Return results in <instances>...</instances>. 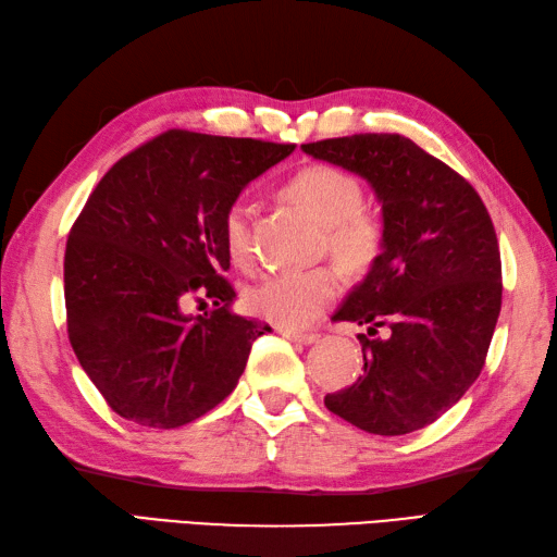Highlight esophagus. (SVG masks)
<instances>
[{
	"instance_id": "esophagus-1",
	"label": "esophagus",
	"mask_w": 557,
	"mask_h": 557,
	"mask_svg": "<svg viewBox=\"0 0 557 557\" xmlns=\"http://www.w3.org/2000/svg\"><path fill=\"white\" fill-rule=\"evenodd\" d=\"M278 333L283 337H288V341L300 343V345H311L319 341V333H300V331H288V329H278Z\"/></svg>"
}]
</instances>
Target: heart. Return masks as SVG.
Instances as JSON below:
<instances>
[{
  "label": "heart",
  "mask_w": 557,
  "mask_h": 557,
  "mask_svg": "<svg viewBox=\"0 0 557 557\" xmlns=\"http://www.w3.org/2000/svg\"><path fill=\"white\" fill-rule=\"evenodd\" d=\"M281 194L325 228L333 257L347 271H363L377 260L385 228L381 216L361 206L363 191L355 176L331 165H309L297 170ZM222 240L228 260L238 269L252 267L250 214L240 202L224 210ZM337 290L341 281L331 267L290 269L255 283L246 302L257 317L281 329H305L335 300Z\"/></svg>",
  "instance_id": "heart-1"
}]
</instances>
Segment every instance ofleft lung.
<instances>
[{
    "instance_id": "left-lung-1",
    "label": "left lung",
    "mask_w": 557,
    "mask_h": 557,
    "mask_svg": "<svg viewBox=\"0 0 557 557\" xmlns=\"http://www.w3.org/2000/svg\"><path fill=\"white\" fill-rule=\"evenodd\" d=\"M363 176L383 206V252L335 311L359 333L363 375L325 395L335 416L397 437L425 428L478 381L500 311L498 240L478 191L401 134L302 144ZM387 327L385 338H375Z\"/></svg>"
}]
</instances>
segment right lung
Wrapping results in <instances>:
<instances>
[{"label":"right lung","instance_id":"add662e5","mask_svg":"<svg viewBox=\"0 0 557 557\" xmlns=\"http://www.w3.org/2000/svg\"><path fill=\"white\" fill-rule=\"evenodd\" d=\"M295 144L170 129L103 174L65 246L67 337L111 409L180 428L232 395L269 333L232 311L222 216ZM194 292L212 312L181 307Z\"/></svg>","mask_w":557,"mask_h":557}]
</instances>
